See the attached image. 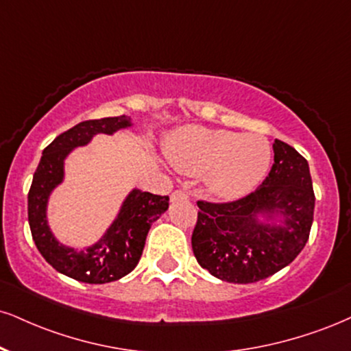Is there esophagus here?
Segmentation results:
<instances>
[{
	"label": "esophagus",
	"instance_id": "1",
	"mask_svg": "<svg viewBox=\"0 0 351 351\" xmlns=\"http://www.w3.org/2000/svg\"><path fill=\"white\" fill-rule=\"evenodd\" d=\"M186 199H188V194L183 193V191H175V193H171V196H170V201L171 202L186 201Z\"/></svg>",
	"mask_w": 351,
	"mask_h": 351
}]
</instances>
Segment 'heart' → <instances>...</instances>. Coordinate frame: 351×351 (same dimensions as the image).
Here are the masks:
<instances>
[{
    "mask_svg": "<svg viewBox=\"0 0 351 351\" xmlns=\"http://www.w3.org/2000/svg\"><path fill=\"white\" fill-rule=\"evenodd\" d=\"M165 155L176 171L204 173L206 186L214 196L239 199L260 186L273 154L261 134L188 125L171 135Z\"/></svg>",
    "mask_w": 351,
    "mask_h": 351,
    "instance_id": "b5f03b06",
    "label": "heart"
}]
</instances>
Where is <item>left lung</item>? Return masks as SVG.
Returning <instances> with one entry per match:
<instances>
[{"label": "left lung", "mask_w": 351, "mask_h": 351, "mask_svg": "<svg viewBox=\"0 0 351 351\" xmlns=\"http://www.w3.org/2000/svg\"><path fill=\"white\" fill-rule=\"evenodd\" d=\"M273 150L271 171L255 193L227 204L197 201L193 252L217 280H265L306 247L315 206L309 163L281 141H274Z\"/></svg>", "instance_id": "left-lung-1"}]
</instances>
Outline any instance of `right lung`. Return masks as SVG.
I'll use <instances>...</instances> for the list:
<instances>
[{
	"label": "right lung",
	"mask_w": 351,
	"mask_h": 351,
	"mask_svg": "<svg viewBox=\"0 0 351 351\" xmlns=\"http://www.w3.org/2000/svg\"><path fill=\"white\" fill-rule=\"evenodd\" d=\"M130 116L84 121L53 138L42 152L27 194L29 227L37 250L52 268L65 276L90 285L117 281L141 260L152 223L168 209V196L132 188L121 202L116 217L90 247L62 243L49 226V201L65 180V160L78 147H86L99 134L114 135L132 128Z\"/></svg>",
	"instance_id": "add662e5"
}]
</instances>
